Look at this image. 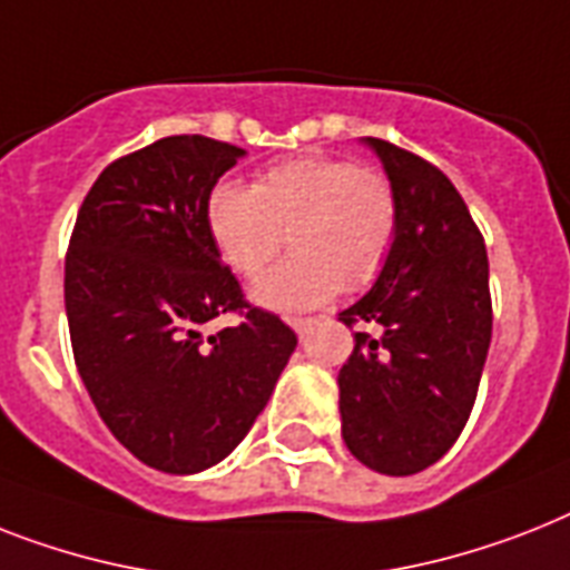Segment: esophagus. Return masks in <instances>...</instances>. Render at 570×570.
Instances as JSON below:
<instances>
[{"mask_svg": "<svg viewBox=\"0 0 570 570\" xmlns=\"http://www.w3.org/2000/svg\"><path fill=\"white\" fill-rule=\"evenodd\" d=\"M318 322H322V318H316V316H298V318H293L289 325H293V331L298 333V336H307V333L313 331Z\"/></svg>", "mask_w": 570, "mask_h": 570, "instance_id": "34e87169", "label": "esophagus"}]
</instances>
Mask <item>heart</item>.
Instances as JSON below:
<instances>
[{
  "mask_svg": "<svg viewBox=\"0 0 570 570\" xmlns=\"http://www.w3.org/2000/svg\"><path fill=\"white\" fill-rule=\"evenodd\" d=\"M205 225L222 261L257 275L289 234L293 257L252 284V298L293 316L363 289L381 275L397 234V196L390 178L345 157L304 155L266 166L254 187L213 184Z\"/></svg>",
  "mask_w": 570,
  "mask_h": 570,
  "instance_id": "b5f03b06",
  "label": "heart"
}]
</instances>
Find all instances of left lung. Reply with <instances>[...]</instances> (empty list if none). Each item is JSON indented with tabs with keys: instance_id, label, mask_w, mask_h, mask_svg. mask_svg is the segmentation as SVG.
Returning <instances> with one entry per match:
<instances>
[{
	"instance_id": "left-lung-1",
	"label": "left lung",
	"mask_w": 570,
	"mask_h": 570,
	"mask_svg": "<svg viewBox=\"0 0 570 570\" xmlns=\"http://www.w3.org/2000/svg\"><path fill=\"white\" fill-rule=\"evenodd\" d=\"M397 196V234L372 289L342 325L354 351L340 368L342 439L363 465L419 474L469 421L489 342V257L478 225L436 166L377 137L360 140Z\"/></svg>"
}]
</instances>
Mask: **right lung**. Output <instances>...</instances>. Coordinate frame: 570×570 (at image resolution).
<instances>
[{"mask_svg":"<svg viewBox=\"0 0 570 570\" xmlns=\"http://www.w3.org/2000/svg\"><path fill=\"white\" fill-rule=\"evenodd\" d=\"M245 149L164 137L96 178L69 239L63 301L81 381L119 445L164 474L222 462L269 401L295 333L245 304L205 198ZM222 312L244 322L205 337Z\"/></svg>","mask_w":570,"mask_h":570,"instance_id":"1","label":"right lung"}]
</instances>
